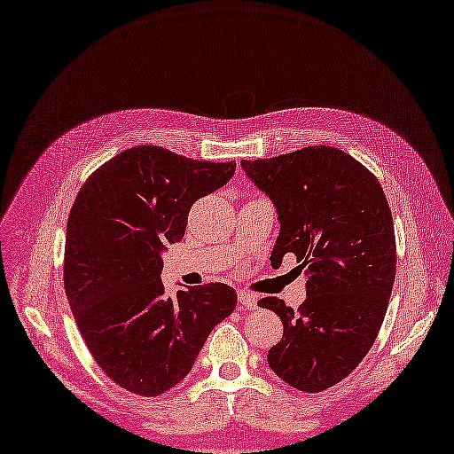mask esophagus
I'll use <instances>...</instances> for the list:
<instances>
[{"instance_id":"obj_1","label":"esophagus","mask_w":454,"mask_h":454,"mask_svg":"<svg viewBox=\"0 0 454 454\" xmlns=\"http://www.w3.org/2000/svg\"><path fill=\"white\" fill-rule=\"evenodd\" d=\"M238 302L246 310H255L257 308V296L249 291H238Z\"/></svg>"}]
</instances>
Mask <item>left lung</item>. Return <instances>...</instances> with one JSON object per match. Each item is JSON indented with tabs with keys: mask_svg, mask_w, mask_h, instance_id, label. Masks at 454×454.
I'll return each instance as SVG.
<instances>
[{
	"mask_svg": "<svg viewBox=\"0 0 454 454\" xmlns=\"http://www.w3.org/2000/svg\"><path fill=\"white\" fill-rule=\"evenodd\" d=\"M239 166L277 210L271 265L294 254L306 275L298 310L275 296L259 301L283 322L269 366L296 390H325L363 361L387 314L396 277L388 200L369 169L330 146Z\"/></svg>",
	"mask_w": 454,
	"mask_h": 454,
	"instance_id": "1",
	"label": "left lung"
}]
</instances>
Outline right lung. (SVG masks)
<instances>
[{
  "mask_svg": "<svg viewBox=\"0 0 454 454\" xmlns=\"http://www.w3.org/2000/svg\"><path fill=\"white\" fill-rule=\"evenodd\" d=\"M236 161L134 146L83 183L67 218L64 286L93 359L119 387L158 396L181 382L207 337L234 312L224 283H161V254L181 242L197 199L224 187Z\"/></svg>",
  "mask_w": 454,
  "mask_h": 454,
  "instance_id": "right-lung-1",
  "label": "right lung"
}]
</instances>
